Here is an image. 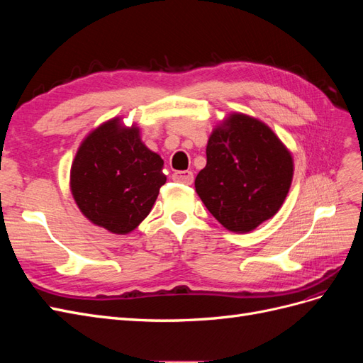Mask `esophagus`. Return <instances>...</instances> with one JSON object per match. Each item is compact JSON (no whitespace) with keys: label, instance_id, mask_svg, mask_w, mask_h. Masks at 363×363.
<instances>
[{"label":"esophagus","instance_id":"34e87169","mask_svg":"<svg viewBox=\"0 0 363 363\" xmlns=\"http://www.w3.org/2000/svg\"><path fill=\"white\" fill-rule=\"evenodd\" d=\"M174 180L179 183H184V184H192L194 182V174L191 171H177L174 172Z\"/></svg>","mask_w":363,"mask_h":363}]
</instances>
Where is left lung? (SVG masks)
Returning <instances> with one entry per match:
<instances>
[{
  "mask_svg": "<svg viewBox=\"0 0 363 363\" xmlns=\"http://www.w3.org/2000/svg\"><path fill=\"white\" fill-rule=\"evenodd\" d=\"M195 191L218 223L248 233L276 215L294 177L286 145L260 119L230 113L212 131Z\"/></svg>",
  "mask_w": 363,
  "mask_h": 363,
  "instance_id": "1",
  "label": "left lung"
}]
</instances>
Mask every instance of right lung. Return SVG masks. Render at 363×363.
<instances>
[{
  "label": "right lung",
  "instance_id": "obj_1",
  "mask_svg": "<svg viewBox=\"0 0 363 363\" xmlns=\"http://www.w3.org/2000/svg\"><path fill=\"white\" fill-rule=\"evenodd\" d=\"M163 160L121 118L94 128L72 160L69 186L80 212L98 227L127 235L144 221L167 182Z\"/></svg>",
  "mask_w": 363,
  "mask_h": 363
}]
</instances>
